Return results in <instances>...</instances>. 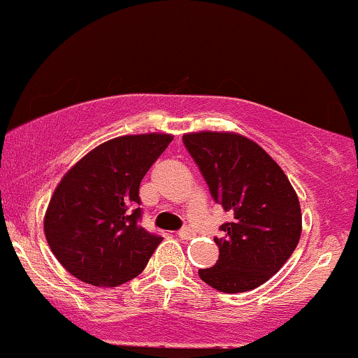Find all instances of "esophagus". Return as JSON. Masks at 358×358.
I'll list each match as a JSON object with an SVG mask.
<instances>
[{
	"label": "esophagus",
	"instance_id": "esophagus-1",
	"mask_svg": "<svg viewBox=\"0 0 358 358\" xmlns=\"http://www.w3.org/2000/svg\"><path fill=\"white\" fill-rule=\"evenodd\" d=\"M178 236H180V239H192L195 236V234H194V231L190 229V227H183V229L178 233Z\"/></svg>",
	"mask_w": 358,
	"mask_h": 358
}]
</instances>
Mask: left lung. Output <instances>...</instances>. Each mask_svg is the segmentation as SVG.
<instances>
[{"instance_id":"obj_1","label":"left lung","mask_w":358,"mask_h":358,"mask_svg":"<svg viewBox=\"0 0 358 358\" xmlns=\"http://www.w3.org/2000/svg\"><path fill=\"white\" fill-rule=\"evenodd\" d=\"M183 144L212 199L233 215L214 238L219 260L199 270L221 292H248L284 266L299 243V199L282 168L257 143L234 132H192Z\"/></svg>"}]
</instances>
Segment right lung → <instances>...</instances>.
<instances>
[{
    "label": "right lung",
    "mask_w": 358,
    "mask_h": 358,
    "mask_svg": "<svg viewBox=\"0 0 358 358\" xmlns=\"http://www.w3.org/2000/svg\"><path fill=\"white\" fill-rule=\"evenodd\" d=\"M173 141L170 134L122 136L90 151L50 197L44 233L71 275L95 287L137 277L161 243L139 224V185Z\"/></svg>",
    "instance_id": "1"
}]
</instances>
